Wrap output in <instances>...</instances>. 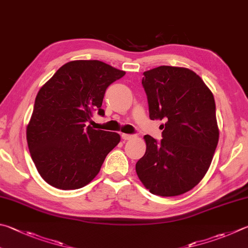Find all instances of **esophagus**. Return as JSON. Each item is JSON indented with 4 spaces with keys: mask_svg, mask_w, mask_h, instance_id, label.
<instances>
[{
    "mask_svg": "<svg viewBox=\"0 0 248 248\" xmlns=\"http://www.w3.org/2000/svg\"><path fill=\"white\" fill-rule=\"evenodd\" d=\"M132 137H133V136H131V134H127V133H123V134H121V139L124 140V141H125V140L132 139Z\"/></svg>",
    "mask_w": 248,
    "mask_h": 248,
    "instance_id": "1",
    "label": "esophagus"
}]
</instances>
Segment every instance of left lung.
Instances as JSON below:
<instances>
[{
  "instance_id": "obj_1",
  "label": "left lung",
  "mask_w": 248,
  "mask_h": 248,
  "mask_svg": "<svg viewBox=\"0 0 248 248\" xmlns=\"http://www.w3.org/2000/svg\"><path fill=\"white\" fill-rule=\"evenodd\" d=\"M152 120H164L160 142L145 136L139 179L152 194L177 196L204 178L219 140L213 93L187 68L159 66L143 73Z\"/></svg>"
}]
</instances>
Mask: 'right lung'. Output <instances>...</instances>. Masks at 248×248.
Masks as SVG:
<instances>
[{
    "instance_id": "right-lung-1",
    "label": "right lung",
    "mask_w": 248,
    "mask_h": 248,
    "mask_svg": "<svg viewBox=\"0 0 248 248\" xmlns=\"http://www.w3.org/2000/svg\"><path fill=\"white\" fill-rule=\"evenodd\" d=\"M124 75L100 61H73L40 89L27 142L35 167L49 186L77 190L100 172L120 136L88 124L95 112L105 115L102 103L106 89Z\"/></svg>"
}]
</instances>
